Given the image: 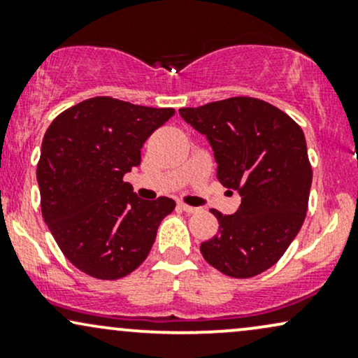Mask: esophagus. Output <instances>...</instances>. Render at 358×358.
Listing matches in <instances>:
<instances>
[{"label":"esophagus","mask_w":358,"mask_h":358,"mask_svg":"<svg viewBox=\"0 0 358 358\" xmlns=\"http://www.w3.org/2000/svg\"><path fill=\"white\" fill-rule=\"evenodd\" d=\"M178 208H180V210L187 212V213H195L196 210H199L196 207H190V205H187V203H178Z\"/></svg>","instance_id":"esophagus-1"}]
</instances>
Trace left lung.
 <instances>
[{
    "instance_id": "left-lung-1",
    "label": "left lung",
    "mask_w": 358,
    "mask_h": 358,
    "mask_svg": "<svg viewBox=\"0 0 358 358\" xmlns=\"http://www.w3.org/2000/svg\"><path fill=\"white\" fill-rule=\"evenodd\" d=\"M180 116L207 136L217 178L242 199L232 215L212 210L219 234L202 242L200 252L231 278L264 273L286 252L306 217L313 171L301 127L254 97L182 108Z\"/></svg>"
}]
</instances>
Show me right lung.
<instances>
[{
  "label": "right lung",
  "instance_id": "add662e5",
  "mask_svg": "<svg viewBox=\"0 0 358 358\" xmlns=\"http://www.w3.org/2000/svg\"><path fill=\"white\" fill-rule=\"evenodd\" d=\"M175 114L92 97L52 121L36 166L45 224L65 257L97 279L124 278L150 254L175 202L141 200L122 180L141 148Z\"/></svg>",
  "mask_w": 358,
  "mask_h": 358
}]
</instances>
